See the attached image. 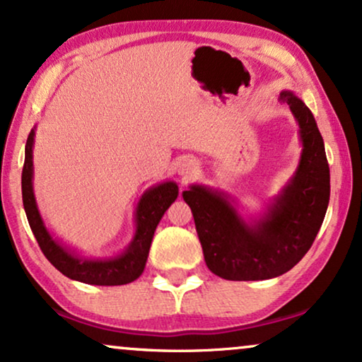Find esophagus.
Instances as JSON below:
<instances>
[{"label":"esophagus","mask_w":362,"mask_h":362,"mask_svg":"<svg viewBox=\"0 0 362 362\" xmlns=\"http://www.w3.org/2000/svg\"><path fill=\"white\" fill-rule=\"evenodd\" d=\"M196 170V164L192 161H182L180 166H177V175H180L182 180H186V177H191L192 173Z\"/></svg>","instance_id":"1"}]
</instances>
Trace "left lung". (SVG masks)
<instances>
[{
	"label": "left lung",
	"mask_w": 362,
	"mask_h": 362,
	"mask_svg": "<svg viewBox=\"0 0 362 362\" xmlns=\"http://www.w3.org/2000/svg\"><path fill=\"white\" fill-rule=\"evenodd\" d=\"M299 126L294 175L262 213L243 216L228 192L191 185L182 198L194 216L206 266L228 281H262L288 273L313 246L329 204V164L313 112L293 91H281Z\"/></svg>",
	"instance_id": "8db88e82"
}]
</instances>
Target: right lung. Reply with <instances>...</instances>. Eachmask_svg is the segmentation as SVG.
<instances>
[{
    "label": "right lung",
    "mask_w": 362,
    "mask_h": 362,
    "mask_svg": "<svg viewBox=\"0 0 362 362\" xmlns=\"http://www.w3.org/2000/svg\"><path fill=\"white\" fill-rule=\"evenodd\" d=\"M36 126L28 136L25 148V166L21 176L23 206L28 223L35 234L41 251L51 264L66 278L95 286H121L133 283L143 274L146 266L149 247L159 221L168 208L175 203L180 187L175 181H163L148 187L141 194L134 209V234L123 252L111 257H88L79 255L53 234L43 221L37 209L35 189H33V148H35Z\"/></svg>",
    "instance_id": "obj_1"
}]
</instances>
